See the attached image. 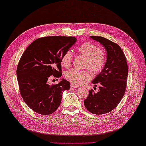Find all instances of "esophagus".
<instances>
[{
  "instance_id": "1",
  "label": "esophagus",
  "mask_w": 146,
  "mask_h": 146,
  "mask_svg": "<svg viewBox=\"0 0 146 146\" xmlns=\"http://www.w3.org/2000/svg\"><path fill=\"white\" fill-rule=\"evenodd\" d=\"M70 87L71 88H78V86H77V85H74V84H73V83H71L70 84Z\"/></svg>"
}]
</instances>
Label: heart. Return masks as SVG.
Returning <instances> with one entry per match:
<instances>
[{
    "instance_id": "1",
    "label": "heart",
    "mask_w": 146,
    "mask_h": 146,
    "mask_svg": "<svg viewBox=\"0 0 146 146\" xmlns=\"http://www.w3.org/2000/svg\"><path fill=\"white\" fill-rule=\"evenodd\" d=\"M79 55L85 56L83 67L88 68L94 74H98L104 68L106 62L105 51L89 41L81 43L76 48ZM73 55L70 51H66L61 58V63L65 68L71 66ZM66 80L76 85H81L90 80L91 73L89 70H78L72 68L65 73Z\"/></svg>"
}]
</instances>
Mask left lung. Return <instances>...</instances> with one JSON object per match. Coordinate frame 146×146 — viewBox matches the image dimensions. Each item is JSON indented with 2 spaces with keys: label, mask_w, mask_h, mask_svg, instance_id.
<instances>
[{
  "label": "left lung",
  "mask_w": 146,
  "mask_h": 146,
  "mask_svg": "<svg viewBox=\"0 0 146 146\" xmlns=\"http://www.w3.org/2000/svg\"><path fill=\"white\" fill-rule=\"evenodd\" d=\"M90 38L105 47L107 59L103 70L92 81L95 86L100 85L99 91L89 90L84 104L90 113L102 115L115 108L123 98L128 68L126 56L118 44L102 36H90Z\"/></svg>",
  "instance_id": "left-lung-1"
}]
</instances>
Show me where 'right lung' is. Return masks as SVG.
<instances>
[{"label": "right lung", "instance_id": "add662e5", "mask_svg": "<svg viewBox=\"0 0 146 146\" xmlns=\"http://www.w3.org/2000/svg\"><path fill=\"white\" fill-rule=\"evenodd\" d=\"M76 41L72 36L42 37L23 53L17 69L18 83L23 100L34 111L50 115L60 106L62 92L70 89V83L62 80L49 85L48 80L62 75L61 58Z\"/></svg>", "mask_w": 146, "mask_h": 146}]
</instances>
